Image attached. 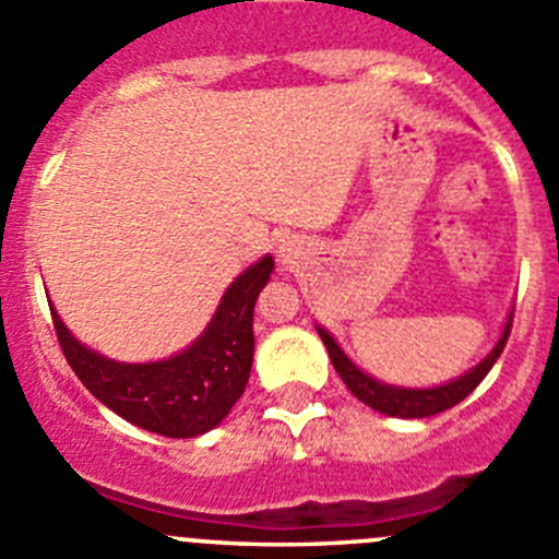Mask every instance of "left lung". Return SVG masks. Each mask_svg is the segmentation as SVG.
<instances>
[{
    "label": "left lung",
    "mask_w": 559,
    "mask_h": 559,
    "mask_svg": "<svg viewBox=\"0 0 559 559\" xmlns=\"http://www.w3.org/2000/svg\"><path fill=\"white\" fill-rule=\"evenodd\" d=\"M511 321H514V311H511L509 321H506L503 335H500V341L495 343V348L489 352L487 359H481L476 368L467 370V373L460 376V379L449 381V384H441V386H432V389H403V386L381 384V381L370 379L368 373H362V370H359L357 365L343 354V348L337 346L335 337H332L330 332L319 326V335L321 341H324L326 352H330L332 368L337 370L343 384L352 389L354 397L362 400L365 405H370V408L379 411V414L400 416V419H425V416L441 414V411L462 403L473 389L481 384L484 376L492 370V365L498 362V357L503 354L506 341H509L511 335Z\"/></svg>",
    "instance_id": "8db88e82"
}]
</instances>
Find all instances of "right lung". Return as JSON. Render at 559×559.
<instances>
[{
    "instance_id": "obj_1",
    "label": "right lung",
    "mask_w": 559,
    "mask_h": 559,
    "mask_svg": "<svg viewBox=\"0 0 559 559\" xmlns=\"http://www.w3.org/2000/svg\"><path fill=\"white\" fill-rule=\"evenodd\" d=\"M273 273L262 257L222 297L207 330L170 359L127 365L78 343L53 313L56 337L83 386L132 425L165 438L213 430L243 394L253 362V306Z\"/></svg>"
}]
</instances>
